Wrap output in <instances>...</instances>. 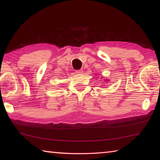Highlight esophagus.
Masks as SVG:
<instances>
[{
  "instance_id": "obj_1",
  "label": "esophagus",
  "mask_w": 160,
  "mask_h": 160,
  "mask_svg": "<svg viewBox=\"0 0 160 160\" xmlns=\"http://www.w3.org/2000/svg\"><path fill=\"white\" fill-rule=\"evenodd\" d=\"M83 72V70H76V73L77 74H82Z\"/></svg>"
}]
</instances>
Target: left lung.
Wrapping results in <instances>:
<instances>
[{
	"label": "left lung",
	"instance_id": "8db88e82",
	"mask_svg": "<svg viewBox=\"0 0 160 160\" xmlns=\"http://www.w3.org/2000/svg\"><path fill=\"white\" fill-rule=\"evenodd\" d=\"M108 80V79H107ZM105 81H108V80H105Z\"/></svg>",
	"mask_w": 160,
	"mask_h": 160
}]
</instances>
